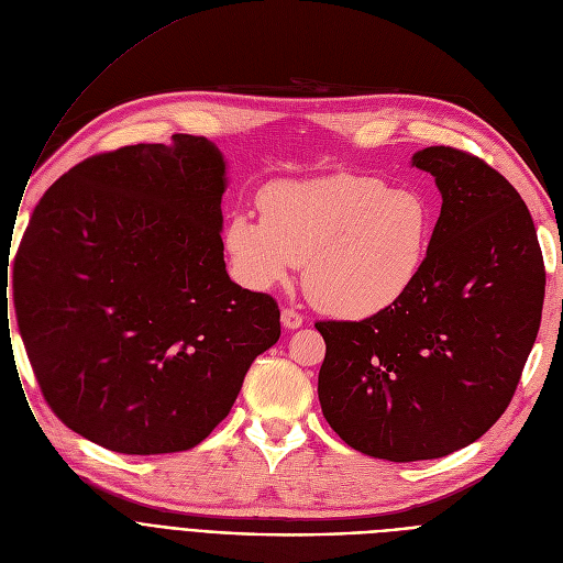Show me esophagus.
Here are the masks:
<instances>
[{
  "label": "esophagus",
  "instance_id": "34e87169",
  "mask_svg": "<svg viewBox=\"0 0 563 563\" xmlns=\"http://www.w3.org/2000/svg\"><path fill=\"white\" fill-rule=\"evenodd\" d=\"M302 322H305V318H302L300 311H295V309H290V307L282 309V324H284L286 329H297V327H302Z\"/></svg>",
  "mask_w": 563,
  "mask_h": 563
}]
</instances>
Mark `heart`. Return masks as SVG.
I'll return each mask as SVG.
<instances>
[{
	"mask_svg": "<svg viewBox=\"0 0 563 563\" xmlns=\"http://www.w3.org/2000/svg\"><path fill=\"white\" fill-rule=\"evenodd\" d=\"M263 216L234 213L224 247L236 277L268 290L305 266V290L324 313L377 316L418 282L434 213L416 190L375 177L334 175L277 181L258 197Z\"/></svg>",
	"mask_w": 563,
	"mask_h": 563,
	"instance_id": "obj_1",
	"label": "heart"
}]
</instances>
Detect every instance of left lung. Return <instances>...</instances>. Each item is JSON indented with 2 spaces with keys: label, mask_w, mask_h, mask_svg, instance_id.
<instances>
[{
  "label": "left lung",
  "mask_w": 563,
  "mask_h": 563,
  "mask_svg": "<svg viewBox=\"0 0 563 563\" xmlns=\"http://www.w3.org/2000/svg\"><path fill=\"white\" fill-rule=\"evenodd\" d=\"M443 205L424 268L390 309L318 320V398L329 427L375 459H439L509 407L541 327L545 266L518 190L464 150L413 154Z\"/></svg>",
  "instance_id": "1"
}]
</instances>
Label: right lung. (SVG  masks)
<instances>
[{
    "label": "right lung",
    "instance_id": "1",
    "mask_svg": "<svg viewBox=\"0 0 563 563\" xmlns=\"http://www.w3.org/2000/svg\"><path fill=\"white\" fill-rule=\"evenodd\" d=\"M222 192L220 150L175 134L88 156L33 209L15 254L18 327L45 402L84 439L190 450L279 341L275 297L224 271Z\"/></svg>",
    "mask_w": 563,
    "mask_h": 563
}]
</instances>
